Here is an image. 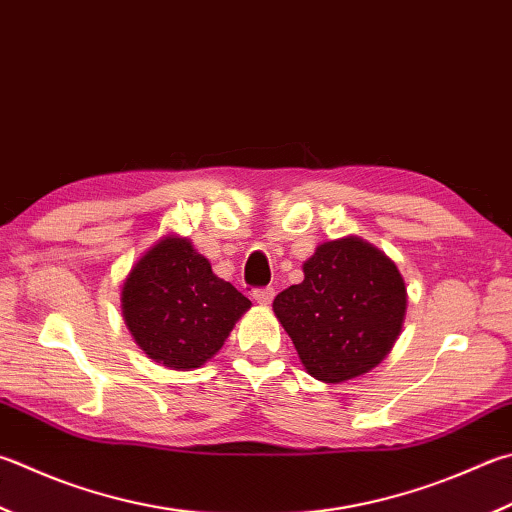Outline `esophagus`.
<instances>
[{"instance_id": "esophagus-1", "label": "esophagus", "mask_w": 512, "mask_h": 512, "mask_svg": "<svg viewBox=\"0 0 512 512\" xmlns=\"http://www.w3.org/2000/svg\"><path fill=\"white\" fill-rule=\"evenodd\" d=\"M273 297H275V291L271 286H259L253 291V300L259 304H271Z\"/></svg>"}]
</instances>
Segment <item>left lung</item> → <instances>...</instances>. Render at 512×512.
Listing matches in <instances>:
<instances>
[{"label": "left lung", "mask_w": 512, "mask_h": 512, "mask_svg": "<svg viewBox=\"0 0 512 512\" xmlns=\"http://www.w3.org/2000/svg\"><path fill=\"white\" fill-rule=\"evenodd\" d=\"M407 306L392 259L358 237L320 244L304 282L275 297L273 311L302 365L324 383L367 374L392 351Z\"/></svg>", "instance_id": "left-lung-1"}]
</instances>
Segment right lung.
<instances>
[{
  "mask_svg": "<svg viewBox=\"0 0 512 512\" xmlns=\"http://www.w3.org/2000/svg\"><path fill=\"white\" fill-rule=\"evenodd\" d=\"M248 309V297L179 237L147 250L123 286V315L138 347L172 369H197L215 356Z\"/></svg>",
  "mask_w": 512,
  "mask_h": 512,
  "instance_id": "1",
  "label": "right lung"
}]
</instances>
